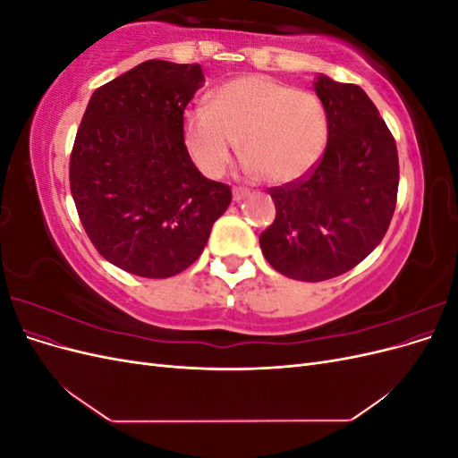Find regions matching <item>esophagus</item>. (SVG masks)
Listing matches in <instances>:
<instances>
[{"mask_svg":"<svg viewBox=\"0 0 458 458\" xmlns=\"http://www.w3.org/2000/svg\"><path fill=\"white\" fill-rule=\"evenodd\" d=\"M248 197V191L246 189H242V187H234L233 189V200L234 202H241V200H244Z\"/></svg>","mask_w":458,"mask_h":458,"instance_id":"34e87169","label":"esophagus"}]
</instances>
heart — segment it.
I'll use <instances>...</instances> for the list:
<instances>
[{"mask_svg":"<svg viewBox=\"0 0 458 458\" xmlns=\"http://www.w3.org/2000/svg\"><path fill=\"white\" fill-rule=\"evenodd\" d=\"M191 158L208 177H219L239 150L246 170L271 185L300 182L321 162L328 116L321 99L269 76H241L219 86L210 106L183 116Z\"/></svg>","mask_w":458,"mask_h":458,"instance_id":"obj_1","label":"heart"}]
</instances>
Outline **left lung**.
I'll return each mask as SVG.
<instances>
[{"instance_id": "8db88e82", "label": "left lung", "mask_w": 458, "mask_h": 458, "mask_svg": "<svg viewBox=\"0 0 458 458\" xmlns=\"http://www.w3.org/2000/svg\"><path fill=\"white\" fill-rule=\"evenodd\" d=\"M315 93L328 116V141L315 170L269 189L275 221L259 234L271 267L318 283L361 263L390 227L399 185L394 135L369 95L318 74Z\"/></svg>"}]
</instances>
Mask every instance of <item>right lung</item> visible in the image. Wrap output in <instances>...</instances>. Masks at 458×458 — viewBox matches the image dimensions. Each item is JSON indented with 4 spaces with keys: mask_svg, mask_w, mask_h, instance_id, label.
<instances>
[{
    "mask_svg": "<svg viewBox=\"0 0 458 458\" xmlns=\"http://www.w3.org/2000/svg\"><path fill=\"white\" fill-rule=\"evenodd\" d=\"M200 64L145 61L95 89L76 133L71 192L89 241L113 266L168 279L202 254L231 187L206 179L183 140Z\"/></svg>",
    "mask_w": 458,
    "mask_h": 458,
    "instance_id": "1",
    "label": "right lung"
}]
</instances>
